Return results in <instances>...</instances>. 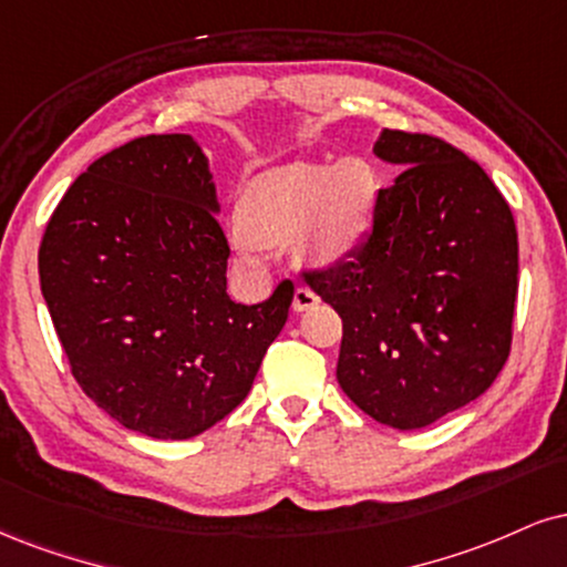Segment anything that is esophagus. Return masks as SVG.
Returning a JSON list of instances; mask_svg holds the SVG:
<instances>
[{"instance_id": "obj_1", "label": "esophagus", "mask_w": 567, "mask_h": 567, "mask_svg": "<svg viewBox=\"0 0 567 567\" xmlns=\"http://www.w3.org/2000/svg\"><path fill=\"white\" fill-rule=\"evenodd\" d=\"M319 303V296L309 288H296V296H292V309L296 311H309Z\"/></svg>"}]
</instances>
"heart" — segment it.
<instances>
[{"instance_id": "1", "label": "heart", "mask_w": 567, "mask_h": 567, "mask_svg": "<svg viewBox=\"0 0 567 567\" xmlns=\"http://www.w3.org/2000/svg\"><path fill=\"white\" fill-rule=\"evenodd\" d=\"M380 193L378 172L364 158L340 163H290L258 176L245 189L231 243L248 266L258 245H282L309 269H330L357 248Z\"/></svg>"}]
</instances>
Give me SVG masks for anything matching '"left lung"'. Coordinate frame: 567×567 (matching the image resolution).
I'll return each mask as SVG.
<instances>
[{
	"instance_id": "left-lung-1",
	"label": "left lung",
	"mask_w": 567,
	"mask_h": 567,
	"mask_svg": "<svg viewBox=\"0 0 567 567\" xmlns=\"http://www.w3.org/2000/svg\"><path fill=\"white\" fill-rule=\"evenodd\" d=\"M374 155L406 172L378 193L361 245L303 277L343 319V393L417 431L486 393L509 357L517 229L488 174L439 136L383 128Z\"/></svg>"
}]
</instances>
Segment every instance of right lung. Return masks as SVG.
<instances>
[{
    "instance_id": "add662e5",
    "label": "right lung",
    "mask_w": 567,
    "mask_h": 567,
    "mask_svg": "<svg viewBox=\"0 0 567 567\" xmlns=\"http://www.w3.org/2000/svg\"><path fill=\"white\" fill-rule=\"evenodd\" d=\"M208 158L189 134H150L68 187L39 279L73 378L102 412L161 441L200 435L254 385L288 322L292 282L264 303L227 296L229 245Z\"/></svg>"
}]
</instances>
